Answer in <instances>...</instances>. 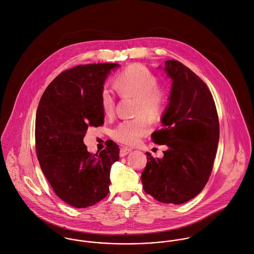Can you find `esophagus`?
I'll list each match as a JSON object with an SVG mask.
<instances>
[{"instance_id": "1", "label": "esophagus", "mask_w": 254, "mask_h": 254, "mask_svg": "<svg viewBox=\"0 0 254 254\" xmlns=\"http://www.w3.org/2000/svg\"><path fill=\"white\" fill-rule=\"evenodd\" d=\"M132 151L130 148H127V147H123L121 148V151H120V156L121 157H125L127 156L128 153H130Z\"/></svg>"}]
</instances>
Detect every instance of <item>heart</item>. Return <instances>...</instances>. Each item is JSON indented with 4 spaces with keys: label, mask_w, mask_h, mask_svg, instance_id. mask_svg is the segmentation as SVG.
<instances>
[{
    "label": "heart",
    "mask_w": 254,
    "mask_h": 254,
    "mask_svg": "<svg viewBox=\"0 0 254 254\" xmlns=\"http://www.w3.org/2000/svg\"><path fill=\"white\" fill-rule=\"evenodd\" d=\"M115 88L121 96L136 97L135 115L145 114L158 119L166 106V94L158 87V79L152 72L141 64H131L117 74ZM102 110L107 116L115 111L116 98L112 89L104 86L100 92ZM150 130V122L145 116L120 123L112 131V136L119 142L133 145Z\"/></svg>",
    "instance_id": "b5f03b06"
}]
</instances>
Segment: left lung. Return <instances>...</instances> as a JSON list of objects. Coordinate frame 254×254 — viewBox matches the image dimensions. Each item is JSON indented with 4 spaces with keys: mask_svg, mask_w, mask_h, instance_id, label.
Returning <instances> with one entry per match:
<instances>
[{
    "mask_svg": "<svg viewBox=\"0 0 254 254\" xmlns=\"http://www.w3.org/2000/svg\"><path fill=\"white\" fill-rule=\"evenodd\" d=\"M172 80L169 103L153 141L166 144L164 157L146 152L141 174L143 190L156 200L182 204L195 197L207 184L217 152L220 128L215 102L206 84L182 63L158 66Z\"/></svg>",
    "mask_w": 254,
    "mask_h": 254,
    "instance_id": "obj_1",
    "label": "left lung"
}]
</instances>
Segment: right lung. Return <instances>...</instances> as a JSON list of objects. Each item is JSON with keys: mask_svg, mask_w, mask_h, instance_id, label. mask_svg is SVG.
<instances>
[{"mask_svg": "<svg viewBox=\"0 0 254 254\" xmlns=\"http://www.w3.org/2000/svg\"><path fill=\"white\" fill-rule=\"evenodd\" d=\"M119 64L74 66L59 74L43 93L36 113L37 158L55 193L75 208L99 202L109 192L112 165L120 158L113 141L100 152L83 143L89 126L104 124L100 92Z\"/></svg>", "mask_w": 254, "mask_h": 254, "instance_id": "add662e5", "label": "right lung"}]
</instances>
